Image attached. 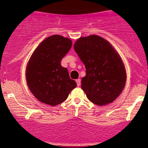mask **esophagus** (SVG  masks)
Wrapping results in <instances>:
<instances>
[{"label": "esophagus", "instance_id": "obj_1", "mask_svg": "<svg viewBox=\"0 0 148 148\" xmlns=\"http://www.w3.org/2000/svg\"><path fill=\"white\" fill-rule=\"evenodd\" d=\"M76 83H77V86H78V87H79L81 84V79H79V78H78V79H77Z\"/></svg>", "mask_w": 148, "mask_h": 148}]
</instances>
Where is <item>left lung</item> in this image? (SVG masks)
Returning a JSON list of instances; mask_svg holds the SVG:
<instances>
[{"instance_id": "1", "label": "left lung", "mask_w": 148, "mask_h": 148, "mask_svg": "<svg viewBox=\"0 0 148 148\" xmlns=\"http://www.w3.org/2000/svg\"><path fill=\"white\" fill-rule=\"evenodd\" d=\"M74 49L85 66L82 89L87 99L99 106L113 102L126 83V70L118 53L103 38L95 35L78 38Z\"/></svg>"}]
</instances>
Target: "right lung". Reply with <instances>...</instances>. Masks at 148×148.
Segmentation results:
<instances>
[{
    "label": "right lung",
    "instance_id": "1",
    "mask_svg": "<svg viewBox=\"0 0 148 148\" xmlns=\"http://www.w3.org/2000/svg\"><path fill=\"white\" fill-rule=\"evenodd\" d=\"M71 47L70 39L52 35L39 44L29 60L26 69L27 85L40 102L58 105L77 86L70 78L67 69L61 65Z\"/></svg>",
    "mask_w": 148,
    "mask_h": 148
}]
</instances>
